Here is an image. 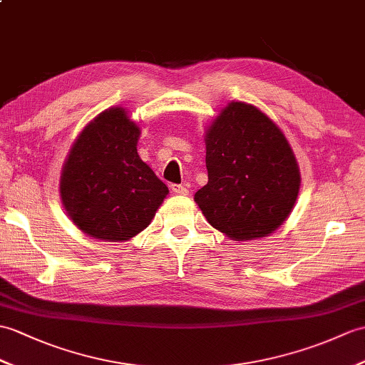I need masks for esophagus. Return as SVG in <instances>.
<instances>
[{"label": "esophagus", "instance_id": "1", "mask_svg": "<svg viewBox=\"0 0 365 365\" xmlns=\"http://www.w3.org/2000/svg\"><path fill=\"white\" fill-rule=\"evenodd\" d=\"M171 191L175 192V194H188V188H186L185 185H179V183H173L171 185Z\"/></svg>", "mask_w": 365, "mask_h": 365}]
</instances>
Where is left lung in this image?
<instances>
[{
    "label": "left lung",
    "mask_w": 365,
    "mask_h": 365,
    "mask_svg": "<svg viewBox=\"0 0 365 365\" xmlns=\"http://www.w3.org/2000/svg\"><path fill=\"white\" fill-rule=\"evenodd\" d=\"M208 183L194 200L216 230L236 241L262 238L289 216L300 173L283 132L245 103H230L207 132Z\"/></svg>",
    "instance_id": "8db88e82"
}]
</instances>
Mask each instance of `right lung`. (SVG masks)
I'll return each mask as SVG.
<instances>
[{
    "mask_svg": "<svg viewBox=\"0 0 365 365\" xmlns=\"http://www.w3.org/2000/svg\"><path fill=\"white\" fill-rule=\"evenodd\" d=\"M140 127L125 110L96 116L73 144L61 196L68 216L91 238L125 241L146 228L168 186L137 152Z\"/></svg>",
    "mask_w": 365,
    "mask_h": 365,
    "instance_id": "1",
    "label": "right lung"
}]
</instances>
